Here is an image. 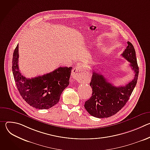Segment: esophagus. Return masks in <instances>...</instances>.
I'll list each match as a JSON object with an SVG mask.
<instances>
[{
  "label": "esophagus",
  "instance_id": "1",
  "mask_svg": "<svg viewBox=\"0 0 150 150\" xmlns=\"http://www.w3.org/2000/svg\"><path fill=\"white\" fill-rule=\"evenodd\" d=\"M83 73L84 72L82 70V67L81 65H78L72 69L71 76L74 79L78 81L80 80L82 77Z\"/></svg>",
  "mask_w": 150,
  "mask_h": 150
}]
</instances>
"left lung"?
<instances>
[{
	"mask_svg": "<svg viewBox=\"0 0 150 150\" xmlns=\"http://www.w3.org/2000/svg\"><path fill=\"white\" fill-rule=\"evenodd\" d=\"M127 44L122 56L130 62V66L135 73L134 78L124 86L115 87L103 75L94 71L90 83L93 89L92 96L84 104L85 109L94 117H109L117 113L129 99L135 87L139 68L132 44L129 41Z\"/></svg>",
	"mask_w": 150,
	"mask_h": 150,
	"instance_id": "obj_1",
	"label": "left lung"
}]
</instances>
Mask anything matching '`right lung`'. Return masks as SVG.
<instances>
[{
  "mask_svg": "<svg viewBox=\"0 0 150 150\" xmlns=\"http://www.w3.org/2000/svg\"><path fill=\"white\" fill-rule=\"evenodd\" d=\"M18 45L13 54L12 72L20 95L31 106L48 109L59 101L63 91L69 84L72 68L59 67L52 72L31 79L22 75L18 67Z\"/></svg>",
  "mask_w": 150,
  "mask_h": 150,
  "instance_id": "1",
  "label": "right lung"
}]
</instances>
